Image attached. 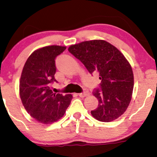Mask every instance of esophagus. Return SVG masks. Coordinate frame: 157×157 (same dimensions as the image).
Wrapping results in <instances>:
<instances>
[{
    "instance_id": "34e87169",
    "label": "esophagus",
    "mask_w": 157,
    "mask_h": 157,
    "mask_svg": "<svg viewBox=\"0 0 157 157\" xmlns=\"http://www.w3.org/2000/svg\"><path fill=\"white\" fill-rule=\"evenodd\" d=\"M78 95L80 96V98H85V97H86V96L89 95V93L87 91H86V92H84V93H79Z\"/></svg>"
}]
</instances>
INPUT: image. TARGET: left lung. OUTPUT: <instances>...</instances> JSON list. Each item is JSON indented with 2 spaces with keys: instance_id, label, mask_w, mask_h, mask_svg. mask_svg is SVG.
Instances as JSON below:
<instances>
[{
  "instance_id": "1",
  "label": "left lung",
  "mask_w": 157,
  "mask_h": 157,
  "mask_svg": "<svg viewBox=\"0 0 157 157\" xmlns=\"http://www.w3.org/2000/svg\"><path fill=\"white\" fill-rule=\"evenodd\" d=\"M68 50L90 73L98 72L101 80V90L93 92L98 107L91 110L92 116L102 122H110L122 116L132 98L134 84L132 67L124 54L101 39L72 44Z\"/></svg>"
}]
</instances>
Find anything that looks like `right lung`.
I'll use <instances>...</instances> for the list:
<instances>
[{"label":"right lung","instance_id":"right-lung-1","mask_svg":"<svg viewBox=\"0 0 157 157\" xmlns=\"http://www.w3.org/2000/svg\"><path fill=\"white\" fill-rule=\"evenodd\" d=\"M64 46H47L33 52L25 63L19 82V95L29 115L39 123L50 124L59 120L70 105L72 95L54 93L50 83L57 82L55 58Z\"/></svg>","mask_w":157,"mask_h":157}]
</instances>
